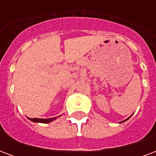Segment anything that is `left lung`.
Instances as JSON below:
<instances>
[{"instance_id": "left-lung-1", "label": "left lung", "mask_w": 156, "mask_h": 156, "mask_svg": "<svg viewBox=\"0 0 156 156\" xmlns=\"http://www.w3.org/2000/svg\"><path fill=\"white\" fill-rule=\"evenodd\" d=\"M128 119H129V118H128L127 119H125V120H124V121H126V120H128ZM124 121H123V122H124Z\"/></svg>"}]
</instances>
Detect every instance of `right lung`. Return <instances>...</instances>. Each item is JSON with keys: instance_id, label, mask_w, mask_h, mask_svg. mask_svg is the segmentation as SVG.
I'll use <instances>...</instances> for the list:
<instances>
[{"instance_id": "right-lung-1", "label": "right lung", "mask_w": 156, "mask_h": 156, "mask_svg": "<svg viewBox=\"0 0 156 156\" xmlns=\"http://www.w3.org/2000/svg\"><path fill=\"white\" fill-rule=\"evenodd\" d=\"M56 118H51V119H38V118H34V119H30L28 118L32 122H36V123H43V124H48V123H50L51 121H53L54 119H56Z\"/></svg>"}]
</instances>
